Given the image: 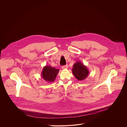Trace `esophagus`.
I'll return each instance as SVG.
<instances>
[{
	"mask_svg": "<svg viewBox=\"0 0 127 127\" xmlns=\"http://www.w3.org/2000/svg\"><path fill=\"white\" fill-rule=\"evenodd\" d=\"M68 67V66L67 65H64V66H62V69H66Z\"/></svg>",
	"mask_w": 127,
	"mask_h": 127,
	"instance_id": "obj_1",
	"label": "esophagus"
}]
</instances>
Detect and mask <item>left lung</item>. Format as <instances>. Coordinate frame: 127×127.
<instances>
[{
    "instance_id": "1",
    "label": "left lung",
    "mask_w": 127,
    "mask_h": 127,
    "mask_svg": "<svg viewBox=\"0 0 127 127\" xmlns=\"http://www.w3.org/2000/svg\"><path fill=\"white\" fill-rule=\"evenodd\" d=\"M72 71L78 81L85 80L90 74V71L87 67L80 61L76 62L73 64Z\"/></svg>"
}]
</instances>
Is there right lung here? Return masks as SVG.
<instances>
[{
    "mask_svg": "<svg viewBox=\"0 0 127 127\" xmlns=\"http://www.w3.org/2000/svg\"><path fill=\"white\" fill-rule=\"evenodd\" d=\"M59 70L55 67H52L50 65H46L43 67L41 73V77L48 83L53 82Z\"/></svg>",
    "mask_w": 127,
    "mask_h": 127,
    "instance_id": "add662e5",
    "label": "right lung"
}]
</instances>
